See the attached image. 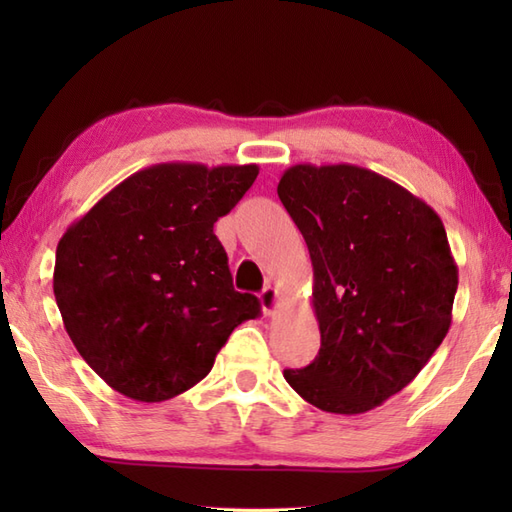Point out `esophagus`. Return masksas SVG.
Wrapping results in <instances>:
<instances>
[{
  "instance_id": "1",
  "label": "esophagus",
  "mask_w": 512,
  "mask_h": 512,
  "mask_svg": "<svg viewBox=\"0 0 512 512\" xmlns=\"http://www.w3.org/2000/svg\"><path fill=\"white\" fill-rule=\"evenodd\" d=\"M259 301H262V310H264V314H275L277 312V308H279V301H281V295H279V290L277 288H264L262 290V295H259Z\"/></svg>"
}]
</instances>
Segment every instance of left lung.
Segmentation results:
<instances>
[{
	"label": "left lung",
	"instance_id": "8db88e82",
	"mask_svg": "<svg viewBox=\"0 0 512 512\" xmlns=\"http://www.w3.org/2000/svg\"><path fill=\"white\" fill-rule=\"evenodd\" d=\"M277 193L306 239L319 356L286 369L321 411L356 416L407 387L451 328L458 266L431 206L356 165H295Z\"/></svg>",
	"mask_w": 512,
	"mask_h": 512
}]
</instances>
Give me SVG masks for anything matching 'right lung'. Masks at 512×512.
<instances>
[{
    "mask_svg": "<svg viewBox=\"0 0 512 512\" xmlns=\"http://www.w3.org/2000/svg\"><path fill=\"white\" fill-rule=\"evenodd\" d=\"M257 173L162 162L123 180L63 233L52 288L65 332L118 394H182L211 372L237 325L259 317V299L233 288L213 233Z\"/></svg>",
    "mask_w": 512,
    "mask_h": 512,
    "instance_id": "add662e5",
    "label": "right lung"
}]
</instances>
